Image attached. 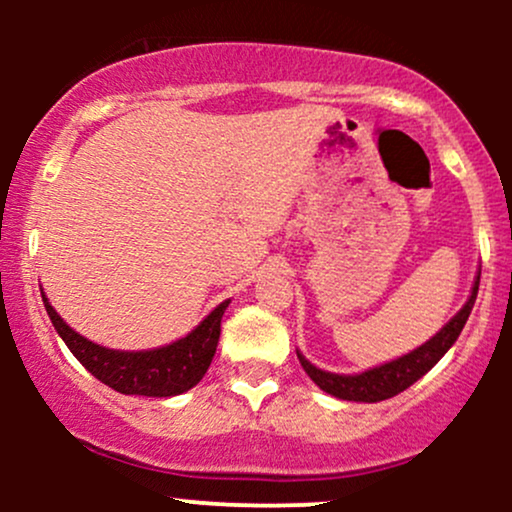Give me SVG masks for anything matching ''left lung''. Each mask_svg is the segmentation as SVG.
<instances>
[{
  "label": "left lung",
  "mask_w": 512,
  "mask_h": 512,
  "mask_svg": "<svg viewBox=\"0 0 512 512\" xmlns=\"http://www.w3.org/2000/svg\"><path fill=\"white\" fill-rule=\"evenodd\" d=\"M479 279L481 269L477 276H474L472 293H469L467 303H464L462 308L457 310V313L452 315L431 339H428V342L411 349L409 354L392 358V361L380 363V366H373L363 370V373L354 375L330 373V370L317 368L296 349L298 361H301L305 373L310 375V380H313L322 392H327V395L332 397L346 399V402H383V399L395 397L399 392L407 390L409 385H414L419 378H424L428 370L436 366L440 358L448 354L450 346L457 342L464 322H467L469 313H472L474 301H477Z\"/></svg>",
  "instance_id": "left-lung-1"
}]
</instances>
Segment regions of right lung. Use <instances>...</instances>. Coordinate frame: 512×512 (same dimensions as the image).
I'll return each mask as SVG.
<instances>
[{"label": "right lung", "mask_w": 512, "mask_h": 512, "mask_svg": "<svg viewBox=\"0 0 512 512\" xmlns=\"http://www.w3.org/2000/svg\"><path fill=\"white\" fill-rule=\"evenodd\" d=\"M40 293H43L45 310H48L57 334L69 346V351L79 358L81 366L91 375H96L101 383L113 387L115 392L144 397L182 395L204 378V373L211 366V358L216 354V346H219L221 317L231 303H219L195 330L166 346L144 351H120L91 342V339L74 332L52 308L45 291L40 289Z\"/></svg>", "instance_id": "1"}]
</instances>
